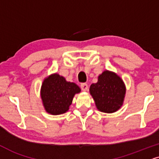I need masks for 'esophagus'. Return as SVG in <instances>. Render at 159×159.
Masks as SVG:
<instances>
[{
  "instance_id": "1",
  "label": "esophagus",
  "mask_w": 159,
  "mask_h": 159,
  "mask_svg": "<svg viewBox=\"0 0 159 159\" xmlns=\"http://www.w3.org/2000/svg\"><path fill=\"white\" fill-rule=\"evenodd\" d=\"M81 89H82V90H83V91H88V89H89V86H88V85L86 83H82L81 84Z\"/></svg>"
}]
</instances>
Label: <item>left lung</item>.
Returning a JSON list of instances; mask_svg holds the SVG:
<instances>
[{
  "label": "left lung",
  "mask_w": 159,
  "mask_h": 159,
  "mask_svg": "<svg viewBox=\"0 0 159 159\" xmlns=\"http://www.w3.org/2000/svg\"><path fill=\"white\" fill-rule=\"evenodd\" d=\"M89 90L97 109L108 113L116 112L122 106L126 93L120 76L107 70L98 76L97 83L91 84Z\"/></svg>",
  "instance_id": "obj_1"
}]
</instances>
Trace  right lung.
Here are the masks:
<instances>
[{
  "label": "right lung",
  "instance_id": "add662e5",
  "mask_svg": "<svg viewBox=\"0 0 159 159\" xmlns=\"http://www.w3.org/2000/svg\"><path fill=\"white\" fill-rule=\"evenodd\" d=\"M80 91L75 83L67 82L63 76L54 74L43 80L40 95L46 112L60 115L69 110L74 95Z\"/></svg>",
  "mask_w": 159,
  "mask_h": 159
}]
</instances>
